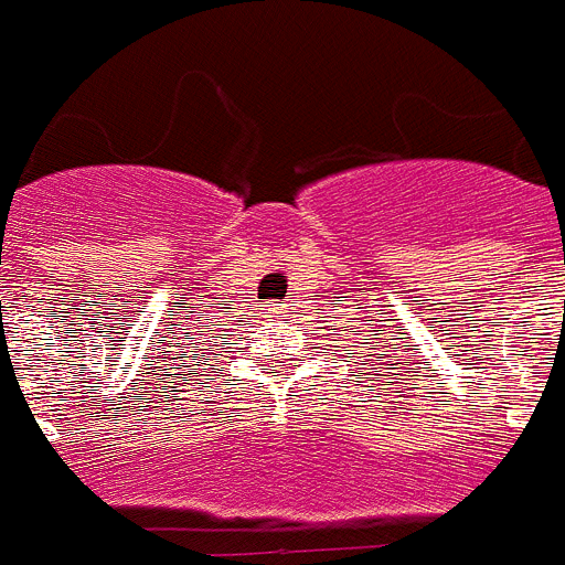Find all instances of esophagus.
Masks as SVG:
<instances>
[{
  "mask_svg": "<svg viewBox=\"0 0 565 565\" xmlns=\"http://www.w3.org/2000/svg\"><path fill=\"white\" fill-rule=\"evenodd\" d=\"M267 315H270V318H281V307H278V303H270Z\"/></svg>",
  "mask_w": 565,
  "mask_h": 565,
  "instance_id": "obj_1",
  "label": "esophagus"
}]
</instances>
